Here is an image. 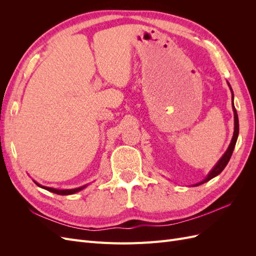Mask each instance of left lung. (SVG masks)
<instances>
[{
  "mask_svg": "<svg viewBox=\"0 0 256 256\" xmlns=\"http://www.w3.org/2000/svg\"><path fill=\"white\" fill-rule=\"evenodd\" d=\"M228 85H230V84H228ZM230 90H232V88H230ZM232 92H233V90H232ZM233 111H234L235 128H234V134H233V138H232V142H230V146H228V150L226 152V154H223L222 158H221V159L218 161V164H216V166H214V168L212 170V172L207 175V177L205 178V180H204L203 182H200L196 184V186L202 184H204V182H208V180H210L212 178L216 177V175H219V174H220V173L223 171L224 168H226V164H228V161H230V157H232V154H233L234 147H235V145H236V141H237L238 134H239V122H238V115H237L236 109H235V106H234V104H233Z\"/></svg>",
  "mask_w": 256,
  "mask_h": 256,
  "instance_id": "8db88e82",
  "label": "left lung"
}]
</instances>
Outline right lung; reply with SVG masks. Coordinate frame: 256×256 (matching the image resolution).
Here are the masks:
<instances>
[{
    "label": "right lung",
    "mask_w": 256,
    "mask_h": 256,
    "mask_svg": "<svg viewBox=\"0 0 256 256\" xmlns=\"http://www.w3.org/2000/svg\"><path fill=\"white\" fill-rule=\"evenodd\" d=\"M35 184L38 186V187H42L46 190H48L50 192H53V193H56V194H60V196H68V194H74V193L78 192L80 190H82L83 188H85V186H83V187H80V188H76V189H69V190H58V189H54V188H49V187H44V186H40V184H37L35 182Z\"/></svg>",
    "instance_id": "right-lung-1"
}]
</instances>
